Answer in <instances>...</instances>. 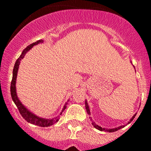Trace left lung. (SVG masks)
<instances>
[{"mask_svg": "<svg viewBox=\"0 0 151 151\" xmlns=\"http://www.w3.org/2000/svg\"><path fill=\"white\" fill-rule=\"evenodd\" d=\"M85 109H86V111H87L88 114V115H90V114H91V113H90V110H89V106H88V104L87 101H85ZM135 116H136V114H134V115L133 116L132 118L131 119L130 121H129V122H128V124L130 123V122H132V121L133 119H134V117H135ZM90 118H91V117H90ZM92 125H94V128H96V129H98V130H100V131H106V132H116V131L119 130V129H122V128H124V127H125V125H121V126H119V127H118V128H115V129H104V128H101V126H99V125H96V124L94 123V122H92Z\"/></svg>", "mask_w": 151, "mask_h": 151, "instance_id": "obj_1", "label": "left lung"}]
</instances>
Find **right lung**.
Listing matches in <instances>:
<instances>
[{"instance_id": "obj_1", "label": "right lung", "mask_w": 151, "mask_h": 151, "mask_svg": "<svg viewBox=\"0 0 151 151\" xmlns=\"http://www.w3.org/2000/svg\"><path fill=\"white\" fill-rule=\"evenodd\" d=\"M42 42H43L42 40H38V41H37L36 42L31 44L30 45L26 47V48L23 50V51H22L20 57H19L18 59H17V60L16 61L15 65H14V68H13V78H12L11 85H10V94H11V97L13 102L15 103V104L17 105L20 114L22 115V116L23 117L24 119H26L28 122H30V123L34 124V125H38V126H41V127H48V126H50V125H54V123L58 122V120L60 119V117L57 116L56 117L55 119H46L40 118V117L37 116H35V114L31 113L30 111H29V110L21 104V102L19 101V100L18 99V97H17V92H16V80H17V72H18V68L19 66L20 60L25 57L26 53H27L34 45H38V44L39 43H42ZM66 104H67V103H66V104L64 105L63 111L66 108Z\"/></svg>"}]
</instances>
